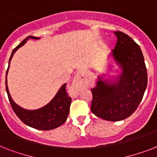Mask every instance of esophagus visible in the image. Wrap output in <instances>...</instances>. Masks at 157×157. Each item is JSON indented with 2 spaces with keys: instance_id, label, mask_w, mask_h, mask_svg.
Returning <instances> with one entry per match:
<instances>
[{
  "instance_id": "1",
  "label": "esophagus",
  "mask_w": 157,
  "mask_h": 157,
  "mask_svg": "<svg viewBox=\"0 0 157 157\" xmlns=\"http://www.w3.org/2000/svg\"><path fill=\"white\" fill-rule=\"evenodd\" d=\"M84 77V73L83 72H81V73H79L76 77V80H75V83H74V86L71 87V90L73 92L74 94H76L77 95L78 94V90H77V88H76V84L80 82V81L83 79Z\"/></svg>"
}]
</instances>
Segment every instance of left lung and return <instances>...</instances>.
Here are the masks:
<instances>
[{
    "mask_svg": "<svg viewBox=\"0 0 157 157\" xmlns=\"http://www.w3.org/2000/svg\"><path fill=\"white\" fill-rule=\"evenodd\" d=\"M114 33L117 41L111 55L121 68L117 77L118 83L107 84L99 77L96 86L91 89V112L109 121L130 117L141 103L147 85L146 65L139 45L125 33Z\"/></svg>",
    "mask_w": 157,
    "mask_h": 157,
    "instance_id": "obj_1",
    "label": "left lung"
}]
</instances>
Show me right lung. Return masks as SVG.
Returning a JSON list of instances; mask_svg holds the SVG:
<instances>
[{"mask_svg":"<svg viewBox=\"0 0 157 157\" xmlns=\"http://www.w3.org/2000/svg\"><path fill=\"white\" fill-rule=\"evenodd\" d=\"M28 38L39 39L38 37L30 36L28 38H26L25 40H23L18 46H16L13 49L10 58V62L13 54L16 52V50L21 46H23L27 42V40ZM10 62H9V65H10ZM8 69L6 71V76H7ZM66 85L67 84H65L62 86L55 97L46 106L41 107L40 109L30 111V110L22 108L13 102L10 95V93H9L7 81L6 80V92H7L9 101L10 103L13 112H15L17 117L24 124L28 126L33 127L34 129H40V130H50V129H55L57 127L62 125L67 121V118L69 114L71 98V97H69L67 93Z\"/></svg>","mask_w":157,"mask_h":157,"instance_id":"add662e5","label":"right lung"}]
</instances>
